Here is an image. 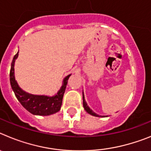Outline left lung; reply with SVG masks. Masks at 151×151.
<instances>
[{"instance_id": "1", "label": "left lung", "mask_w": 151, "mask_h": 151, "mask_svg": "<svg viewBox=\"0 0 151 151\" xmlns=\"http://www.w3.org/2000/svg\"><path fill=\"white\" fill-rule=\"evenodd\" d=\"M83 106H84V108H85V110H86V112H87V113H88L89 114H91V115H92V116H99L97 115V114H96L95 113H94V112L92 111L90 108H89V106H88L87 103L85 102V101L84 94H83Z\"/></svg>"}]
</instances>
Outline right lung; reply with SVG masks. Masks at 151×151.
Wrapping results in <instances>:
<instances>
[{
    "mask_svg": "<svg viewBox=\"0 0 151 151\" xmlns=\"http://www.w3.org/2000/svg\"><path fill=\"white\" fill-rule=\"evenodd\" d=\"M19 51L13 57L11 63V68L10 72V85L13 91H14L16 97L21 104L26 110L34 115L48 116L53 113H55L60 110L63 102L64 92L66 90L68 79L70 75L67 76L64 78L63 83L60 90L58 91L57 94L54 97H47L45 95H34L26 93L19 87L14 76V63L15 60L18 57Z\"/></svg>",
    "mask_w": 151,
    "mask_h": 151,
    "instance_id": "obj_1",
    "label": "right lung"
}]
</instances>
